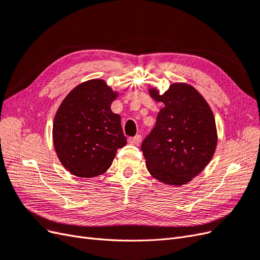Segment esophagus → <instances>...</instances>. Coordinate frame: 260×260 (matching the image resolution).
<instances>
[{
  "mask_svg": "<svg viewBox=\"0 0 260 260\" xmlns=\"http://www.w3.org/2000/svg\"><path fill=\"white\" fill-rule=\"evenodd\" d=\"M141 141H142V137H141L140 135H138V136H136V137H130V138L128 139V142H129L130 144H140Z\"/></svg>",
  "mask_w": 260,
  "mask_h": 260,
  "instance_id": "obj_1",
  "label": "esophagus"
}]
</instances>
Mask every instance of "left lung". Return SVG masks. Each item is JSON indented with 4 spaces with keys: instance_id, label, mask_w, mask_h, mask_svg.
<instances>
[{
    "instance_id": "8db88e82",
    "label": "left lung",
    "mask_w": 260,
    "mask_h": 260,
    "mask_svg": "<svg viewBox=\"0 0 260 260\" xmlns=\"http://www.w3.org/2000/svg\"><path fill=\"white\" fill-rule=\"evenodd\" d=\"M149 94L164 107L141 145L147 170L170 185H182L205 168L217 145L216 121L207 102L193 86L171 84L164 94Z\"/></svg>"
}]
</instances>
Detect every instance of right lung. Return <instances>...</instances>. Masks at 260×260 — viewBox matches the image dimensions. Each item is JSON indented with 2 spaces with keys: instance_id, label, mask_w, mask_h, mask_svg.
<instances>
[{
  "instance_id": "right-lung-1",
  "label": "right lung",
  "mask_w": 260,
  "mask_h": 260,
  "mask_svg": "<svg viewBox=\"0 0 260 260\" xmlns=\"http://www.w3.org/2000/svg\"><path fill=\"white\" fill-rule=\"evenodd\" d=\"M117 93L103 80L81 83L62 101L53 124L55 151L69 172L100 176L111 167L117 149L127 143L120 116L111 109Z\"/></svg>"
}]
</instances>
